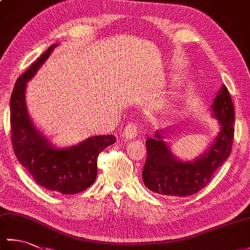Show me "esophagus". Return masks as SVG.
Listing matches in <instances>:
<instances>
[{
    "label": "esophagus",
    "mask_w": 250,
    "mask_h": 250,
    "mask_svg": "<svg viewBox=\"0 0 250 250\" xmlns=\"http://www.w3.org/2000/svg\"><path fill=\"white\" fill-rule=\"evenodd\" d=\"M139 134V128L136 125H125V128L122 131V136L125 140H134Z\"/></svg>",
    "instance_id": "obj_1"
}]
</instances>
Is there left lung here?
Instances as JSON below:
<instances>
[{
  "instance_id": "obj_1",
  "label": "left lung",
  "mask_w": 250,
  "mask_h": 250,
  "mask_svg": "<svg viewBox=\"0 0 250 250\" xmlns=\"http://www.w3.org/2000/svg\"><path fill=\"white\" fill-rule=\"evenodd\" d=\"M210 116L218 120L219 132L207 149L193 160H183L174 155L167 142L171 129L159 130L153 139L146 140L147 159L142 175L148 189L163 195L188 196L210 182L229 158L234 137V107L225 84L210 105Z\"/></svg>"
}]
</instances>
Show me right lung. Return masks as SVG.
I'll list each match as a JSON object with an SVG mask.
<instances>
[{"label":"right lung","instance_id":"right-lung-1","mask_svg":"<svg viewBox=\"0 0 250 250\" xmlns=\"http://www.w3.org/2000/svg\"><path fill=\"white\" fill-rule=\"evenodd\" d=\"M59 44L51 45L16 83L10 97L12 143L18 161L37 185L62 194H75L90 187L98 173V156L114 144V135H95L76 145L58 147L37 128L26 107L28 82L35 76Z\"/></svg>","mask_w":250,"mask_h":250}]
</instances>
